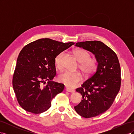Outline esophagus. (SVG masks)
I'll use <instances>...</instances> for the list:
<instances>
[{"instance_id": "34e87169", "label": "esophagus", "mask_w": 134, "mask_h": 134, "mask_svg": "<svg viewBox=\"0 0 134 134\" xmlns=\"http://www.w3.org/2000/svg\"><path fill=\"white\" fill-rule=\"evenodd\" d=\"M66 91L67 92H71V93L75 92V90H74V89H72V88H68V87L66 88Z\"/></svg>"}]
</instances>
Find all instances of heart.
Here are the masks:
<instances>
[{"mask_svg": "<svg viewBox=\"0 0 134 134\" xmlns=\"http://www.w3.org/2000/svg\"><path fill=\"white\" fill-rule=\"evenodd\" d=\"M73 54L79 62V68L87 76H90L94 73L98 68V61L94 58L91 57V54L88 51L78 48L73 51ZM64 52H60L55 56L54 62L55 66L59 69L62 66V59ZM83 79L82 74L79 71H64L58 76L59 82L69 87H75L78 85Z\"/></svg>", "mask_w": 134, "mask_h": 134, "instance_id": "1", "label": "heart"}]
</instances>
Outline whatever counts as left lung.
<instances>
[{"instance_id": "8db88e82", "label": "left lung", "mask_w": 134, "mask_h": 134, "mask_svg": "<svg viewBox=\"0 0 134 134\" xmlns=\"http://www.w3.org/2000/svg\"><path fill=\"white\" fill-rule=\"evenodd\" d=\"M76 46L92 52L98 61L96 71L76 90L82 96L74 107L84 118L98 116L112 106L121 87V68L115 52L99 41L77 42Z\"/></svg>"}]
</instances>
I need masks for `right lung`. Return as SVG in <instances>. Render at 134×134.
<instances>
[{
    "label": "right lung",
    "instance_id": "obj_1",
    "mask_svg": "<svg viewBox=\"0 0 134 134\" xmlns=\"http://www.w3.org/2000/svg\"><path fill=\"white\" fill-rule=\"evenodd\" d=\"M74 44L41 38L27 44L19 52L12 84L18 102L25 111L35 114L47 111L52 99L63 91V84L51 80L56 73L54 59Z\"/></svg>",
    "mask_w": 134,
    "mask_h": 134
}]
</instances>
